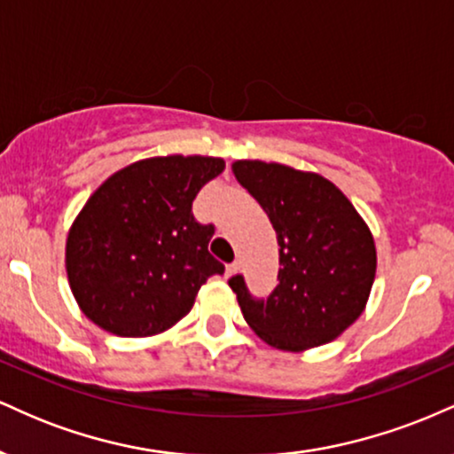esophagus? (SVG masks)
Returning <instances> with one entry per match:
<instances>
[{
    "label": "esophagus",
    "mask_w": 454,
    "mask_h": 454,
    "mask_svg": "<svg viewBox=\"0 0 454 454\" xmlns=\"http://www.w3.org/2000/svg\"><path fill=\"white\" fill-rule=\"evenodd\" d=\"M237 273H239V264H237V262L228 264V267H226V275H228V278H232V275H237Z\"/></svg>",
    "instance_id": "esophagus-1"
}]
</instances>
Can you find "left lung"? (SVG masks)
<instances>
[{"label": "left lung", "instance_id": "left-lung-1", "mask_svg": "<svg viewBox=\"0 0 454 454\" xmlns=\"http://www.w3.org/2000/svg\"><path fill=\"white\" fill-rule=\"evenodd\" d=\"M232 173L260 202L279 243V284L267 301L232 278L245 322L275 350L303 352L341 335L364 311L378 254L361 213L317 173L262 160L232 161Z\"/></svg>", "mask_w": 454, "mask_h": 454}]
</instances>
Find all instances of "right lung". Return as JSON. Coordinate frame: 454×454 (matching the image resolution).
<instances>
[{
	"label": "right lung",
	"mask_w": 454,
	"mask_h": 454,
	"mask_svg": "<svg viewBox=\"0 0 454 454\" xmlns=\"http://www.w3.org/2000/svg\"><path fill=\"white\" fill-rule=\"evenodd\" d=\"M211 155H158L117 170L87 198L66 241V273L78 307L119 337H153L194 307L200 286L222 275L209 254L213 226L192 202L223 173Z\"/></svg>",
	"instance_id": "1"
}]
</instances>
